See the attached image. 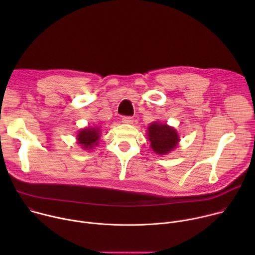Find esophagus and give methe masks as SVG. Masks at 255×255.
Returning <instances> with one entry per match:
<instances>
[{
  "mask_svg": "<svg viewBox=\"0 0 255 255\" xmlns=\"http://www.w3.org/2000/svg\"><path fill=\"white\" fill-rule=\"evenodd\" d=\"M122 122L125 124H131L133 123V118L131 116H124L122 118Z\"/></svg>",
  "mask_w": 255,
  "mask_h": 255,
  "instance_id": "34e87169",
  "label": "esophagus"
}]
</instances>
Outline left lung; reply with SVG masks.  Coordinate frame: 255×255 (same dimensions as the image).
<instances>
[{
  "instance_id": "obj_1",
  "label": "left lung",
  "mask_w": 255,
  "mask_h": 255,
  "mask_svg": "<svg viewBox=\"0 0 255 255\" xmlns=\"http://www.w3.org/2000/svg\"><path fill=\"white\" fill-rule=\"evenodd\" d=\"M148 139L151 142V148L157 154H167L176 147L179 140L173 128L156 122L148 127Z\"/></svg>"
}]
</instances>
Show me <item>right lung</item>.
<instances>
[{
	"instance_id": "add662e5",
	"label": "right lung",
	"mask_w": 255,
	"mask_h": 255,
	"mask_svg": "<svg viewBox=\"0 0 255 255\" xmlns=\"http://www.w3.org/2000/svg\"><path fill=\"white\" fill-rule=\"evenodd\" d=\"M100 131L96 128H88L83 129L78 135V141L83 148L88 149L94 147V145L98 144V140L100 138Z\"/></svg>"
}]
</instances>
